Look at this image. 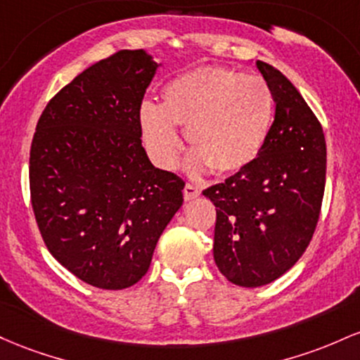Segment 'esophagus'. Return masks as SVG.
I'll return each mask as SVG.
<instances>
[{
    "label": "esophagus",
    "mask_w": 360,
    "mask_h": 360,
    "mask_svg": "<svg viewBox=\"0 0 360 360\" xmlns=\"http://www.w3.org/2000/svg\"><path fill=\"white\" fill-rule=\"evenodd\" d=\"M199 195H200V191L193 184H187L184 187L185 200H192V199H195V197H199Z\"/></svg>",
    "instance_id": "esophagus-1"
}]
</instances>
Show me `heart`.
Segmentation results:
<instances>
[{
	"mask_svg": "<svg viewBox=\"0 0 360 360\" xmlns=\"http://www.w3.org/2000/svg\"><path fill=\"white\" fill-rule=\"evenodd\" d=\"M274 114L272 88L262 76L204 66L169 79L161 90V107L141 105L139 126L148 151L161 167L179 161L184 144L175 126H180L195 151V167L233 173L260 155Z\"/></svg>",
	"mask_w": 360,
	"mask_h": 360,
	"instance_id": "b5f03b06",
	"label": "heart"
}]
</instances>
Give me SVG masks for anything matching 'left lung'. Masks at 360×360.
<instances>
[{
	"mask_svg": "<svg viewBox=\"0 0 360 360\" xmlns=\"http://www.w3.org/2000/svg\"><path fill=\"white\" fill-rule=\"evenodd\" d=\"M276 100L272 129L248 167L205 188L216 205L214 262L241 288L270 284L308 248L326 176L323 127L292 83L257 60Z\"/></svg>",
	"mask_w": 360,
	"mask_h": 360,
	"instance_id": "left-lung-1",
	"label": "left lung"
}]
</instances>
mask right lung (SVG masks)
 I'll return each instance as SVG.
<instances>
[{"mask_svg":"<svg viewBox=\"0 0 360 360\" xmlns=\"http://www.w3.org/2000/svg\"><path fill=\"white\" fill-rule=\"evenodd\" d=\"M158 64L119 51L49 100L30 148V200L51 255L86 284L117 290L148 272L185 181L153 167L139 108Z\"/></svg>","mask_w":360,"mask_h":360,"instance_id":"right-lung-1","label":"right lung"}]
</instances>
